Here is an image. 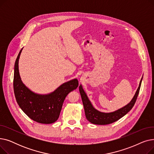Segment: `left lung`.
Returning <instances> with one entry per match:
<instances>
[{
  "label": "left lung",
  "instance_id": "obj_1",
  "mask_svg": "<svg viewBox=\"0 0 154 154\" xmlns=\"http://www.w3.org/2000/svg\"><path fill=\"white\" fill-rule=\"evenodd\" d=\"M142 80V78L140 80L138 89H137L134 97V98L131 101V102L128 104H127L125 107L121 108L114 112H110V113L100 112L97 110L94 109V107L92 106V103H91L90 100H88L85 92H84V89L82 88V85H80L79 86V91H80V95H81L82 103L84 107L85 117L90 122L94 124L107 125V124H110L120 119V118L124 117L132 109V107L134 106L140 91Z\"/></svg>",
  "mask_w": 154,
  "mask_h": 154
}]
</instances>
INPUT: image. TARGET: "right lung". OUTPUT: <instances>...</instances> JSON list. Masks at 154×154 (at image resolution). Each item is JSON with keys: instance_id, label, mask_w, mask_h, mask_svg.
Here are the masks:
<instances>
[{"instance_id": "1", "label": "right lung", "mask_w": 154, "mask_h": 154, "mask_svg": "<svg viewBox=\"0 0 154 154\" xmlns=\"http://www.w3.org/2000/svg\"><path fill=\"white\" fill-rule=\"evenodd\" d=\"M22 50V48L14 66L13 84L16 100L23 112L31 119L41 124H52L57 120L66 96L79 86L78 80L76 79L70 80L47 95L32 92L22 82L19 75V59Z\"/></svg>"}]
</instances>
